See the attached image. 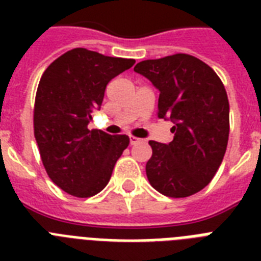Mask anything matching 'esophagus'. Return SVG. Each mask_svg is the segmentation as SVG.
<instances>
[{
	"mask_svg": "<svg viewBox=\"0 0 261 261\" xmlns=\"http://www.w3.org/2000/svg\"><path fill=\"white\" fill-rule=\"evenodd\" d=\"M142 141V139L137 138V137H130V145H137V143H139Z\"/></svg>",
	"mask_w": 261,
	"mask_h": 261,
	"instance_id": "obj_1",
	"label": "esophagus"
}]
</instances>
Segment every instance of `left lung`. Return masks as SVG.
<instances>
[{"instance_id":"obj_1","label":"left lung","mask_w":261,"mask_h":261,"mask_svg":"<svg viewBox=\"0 0 261 261\" xmlns=\"http://www.w3.org/2000/svg\"><path fill=\"white\" fill-rule=\"evenodd\" d=\"M134 71L160 90L157 116L174 124L172 142H149V182L169 198L196 194L213 180L226 151L229 100L222 81L188 54L142 61Z\"/></svg>"}]
</instances>
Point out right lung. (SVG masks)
I'll return each mask as SVG.
<instances>
[{"instance_id": "1", "label": "right lung", "mask_w": 261, "mask_h": 261, "mask_svg": "<svg viewBox=\"0 0 261 261\" xmlns=\"http://www.w3.org/2000/svg\"><path fill=\"white\" fill-rule=\"evenodd\" d=\"M134 63L73 48L43 73L35 98V138L48 177L67 194H98L128 146L127 135L89 130L88 124L101 107L108 83Z\"/></svg>"}]
</instances>
